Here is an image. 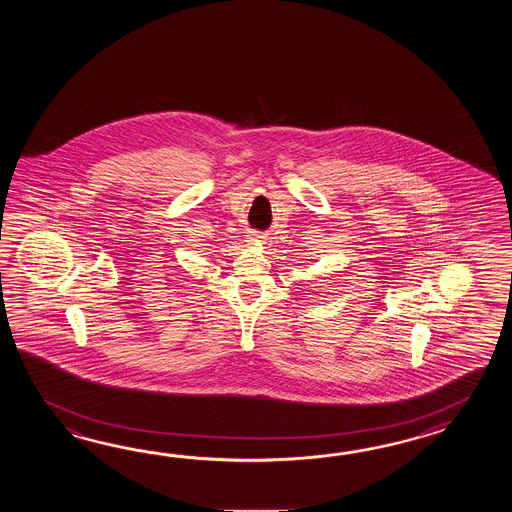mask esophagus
<instances>
[{
  "mask_svg": "<svg viewBox=\"0 0 512 512\" xmlns=\"http://www.w3.org/2000/svg\"><path fill=\"white\" fill-rule=\"evenodd\" d=\"M252 241H260V236H252Z\"/></svg>",
  "mask_w": 512,
  "mask_h": 512,
  "instance_id": "esophagus-1",
  "label": "esophagus"
}]
</instances>
